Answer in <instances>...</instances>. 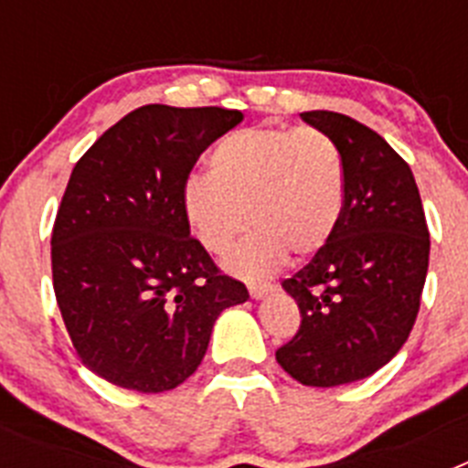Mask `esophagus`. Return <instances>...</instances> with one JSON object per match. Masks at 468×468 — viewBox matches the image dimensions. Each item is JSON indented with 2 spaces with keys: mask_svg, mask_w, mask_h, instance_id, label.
<instances>
[{
  "mask_svg": "<svg viewBox=\"0 0 468 468\" xmlns=\"http://www.w3.org/2000/svg\"><path fill=\"white\" fill-rule=\"evenodd\" d=\"M271 291H274V285H270V283L248 285V292H250V297H253V300H262V297L270 295Z\"/></svg>",
  "mask_w": 468,
  "mask_h": 468,
  "instance_id": "34e87169",
  "label": "esophagus"
}]
</instances>
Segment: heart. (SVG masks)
<instances>
[{
  "label": "heart",
  "instance_id": "b5f03b06",
  "mask_svg": "<svg viewBox=\"0 0 468 468\" xmlns=\"http://www.w3.org/2000/svg\"><path fill=\"white\" fill-rule=\"evenodd\" d=\"M210 173L192 176L183 204L198 243L248 281L276 274L288 255L314 258L333 239L346 198L340 144L318 128H241L210 152Z\"/></svg>",
  "mask_w": 468,
  "mask_h": 468
}]
</instances>
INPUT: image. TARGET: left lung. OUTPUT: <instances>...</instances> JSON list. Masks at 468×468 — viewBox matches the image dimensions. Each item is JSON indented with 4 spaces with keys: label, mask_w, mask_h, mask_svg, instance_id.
Instances as JSON below:
<instances>
[{
    "label": "left lung",
    "mask_w": 468,
    "mask_h": 468,
    "mask_svg": "<svg viewBox=\"0 0 468 468\" xmlns=\"http://www.w3.org/2000/svg\"><path fill=\"white\" fill-rule=\"evenodd\" d=\"M302 119L340 144L346 198L328 246L283 281L302 321L276 361L304 387H340L378 373L408 340L427 281L429 227L410 166L382 135L337 112Z\"/></svg>",
    "instance_id": "obj_1"
}]
</instances>
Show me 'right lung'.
<instances>
[{"label":"right lung","mask_w":468,"mask_h":468,"mask_svg":"<svg viewBox=\"0 0 468 468\" xmlns=\"http://www.w3.org/2000/svg\"><path fill=\"white\" fill-rule=\"evenodd\" d=\"M241 119L144 105L77 161L51 234L53 291L74 349L107 382L171 391L204 361L215 318L248 300L189 237L183 204L201 152Z\"/></svg>","instance_id":"add662e5"}]
</instances>
